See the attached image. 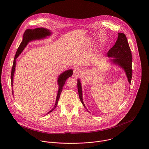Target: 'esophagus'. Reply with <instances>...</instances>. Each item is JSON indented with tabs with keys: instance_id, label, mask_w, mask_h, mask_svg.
I'll list each match as a JSON object with an SVG mask.
<instances>
[{
	"instance_id": "esophagus-1",
	"label": "esophagus",
	"mask_w": 149,
	"mask_h": 149,
	"mask_svg": "<svg viewBox=\"0 0 149 149\" xmlns=\"http://www.w3.org/2000/svg\"><path fill=\"white\" fill-rule=\"evenodd\" d=\"M82 70L80 68L77 67L74 70V76L75 77H78L81 75Z\"/></svg>"
}]
</instances>
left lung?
Listing matches in <instances>:
<instances>
[{
  "mask_svg": "<svg viewBox=\"0 0 149 149\" xmlns=\"http://www.w3.org/2000/svg\"><path fill=\"white\" fill-rule=\"evenodd\" d=\"M117 40L115 45L109 51L107 56L113 57L111 61L115 64H117L125 71L129 82L130 84L132 78V55L129 42L126 36L123 33H118ZM78 91L80 100L84 107L87 109L82 100V87L79 79H78ZM88 111V110H87ZM89 112V111H88Z\"/></svg>",
  "mask_w": 149,
  "mask_h": 149,
  "instance_id": "1",
  "label": "left lung"
}]
</instances>
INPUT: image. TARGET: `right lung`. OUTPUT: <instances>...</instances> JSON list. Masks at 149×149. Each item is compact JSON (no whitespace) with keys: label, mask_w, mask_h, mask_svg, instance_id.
Listing matches in <instances>:
<instances>
[{"label":"right lung","mask_w":149,"mask_h":149,"mask_svg":"<svg viewBox=\"0 0 149 149\" xmlns=\"http://www.w3.org/2000/svg\"><path fill=\"white\" fill-rule=\"evenodd\" d=\"M51 32L45 28H36L34 29H27L25 31L24 36H23V40L21 42V44H20L16 55L14 58L13 60V66L12 68V72H11V84L12 86H13V75H14V72L15 70V67H16V59L18 57V56L20 54V53L22 52V51L24 49V48L26 47L27 44H28V42L30 41H32L33 40H36V39H40L42 38H44L47 37V36L51 35ZM73 74V71L72 70H67L65 72H63L61 74L59 75L58 79V84L59 86V89L58 91V94L56 99V102L55 106L54 108L49 111L47 114H49V113L52 112L56 107V105L58 104V101L59 99L61 93L62 91V88L63 86H64L65 82L66 80L70 77ZM13 93V92H12Z\"/></svg>","instance_id":"add662e5"}]
</instances>
